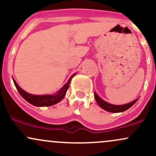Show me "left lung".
Here are the masks:
<instances>
[{"label": "left lung", "instance_id": "8db88e82", "mask_svg": "<svg viewBox=\"0 0 156 156\" xmlns=\"http://www.w3.org/2000/svg\"><path fill=\"white\" fill-rule=\"evenodd\" d=\"M94 98H95V100L97 103H98V104L102 108L104 109L105 111H107V112H113V113L122 112H125V111L128 110V109L130 108L132 105L135 104L136 102L138 101V99H139V98H137V99H136L135 101L130 102V103H127V104H125V105H112V104H110V103H107V102L104 101L103 100H102L95 92H94Z\"/></svg>", "mask_w": 156, "mask_h": 156}]
</instances>
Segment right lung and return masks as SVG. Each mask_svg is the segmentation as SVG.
<instances>
[{"mask_svg":"<svg viewBox=\"0 0 156 156\" xmlns=\"http://www.w3.org/2000/svg\"><path fill=\"white\" fill-rule=\"evenodd\" d=\"M75 75H76V73L70 76V78H69L68 81L64 84V87H62L56 94H52V95H51V94H46V95H34V94H29V93L25 92L23 89H21L18 86V84L16 83V81L14 78L13 81L16 88H17V91H18L20 93V95L29 103L35 105V106L39 107L51 106V105L56 104L57 103L60 102L64 98L66 92H67V89L69 87V83H70L71 79H72L73 77Z\"/></svg>","mask_w":156,"mask_h":156,"instance_id":"right-lung-1","label":"right lung"}]
</instances>
